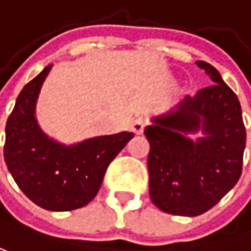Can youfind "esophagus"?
<instances>
[{"label": "esophagus", "mask_w": 251, "mask_h": 251, "mask_svg": "<svg viewBox=\"0 0 251 251\" xmlns=\"http://www.w3.org/2000/svg\"><path fill=\"white\" fill-rule=\"evenodd\" d=\"M144 127H146V120H143V118H135L131 123V131L134 134H143Z\"/></svg>", "instance_id": "obj_1"}]
</instances>
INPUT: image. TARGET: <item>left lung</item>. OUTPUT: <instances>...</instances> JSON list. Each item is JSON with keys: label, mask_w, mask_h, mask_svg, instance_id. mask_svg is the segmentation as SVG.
I'll return each mask as SVG.
<instances>
[{"label": "left lung", "mask_w": 251, "mask_h": 251, "mask_svg": "<svg viewBox=\"0 0 251 251\" xmlns=\"http://www.w3.org/2000/svg\"><path fill=\"white\" fill-rule=\"evenodd\" d=\"M196 64L213 84L151 117L144 128L150 199L161 211L187 217L206 213L236 186L246 149L237 96L213 65Z\"/></svg>", "instance_id": "8db88e82"}]
</instances>
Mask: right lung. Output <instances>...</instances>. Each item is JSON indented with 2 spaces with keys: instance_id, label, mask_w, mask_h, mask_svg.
I'll list each match as a JSON object with an SVG mask.
<instances>
[{
  "instance_id": "obj_1",
  "label": "right lung",
  "mask_w": 251,
  "mask_h": 251,
  "mask_svg": "<svg viewBox=\"0 0 251 251\" xmlns=\"http://www.w3.org/2000/svg\"><path fill=\"white\" fill-rule=\"evenodd\" d=\"M51 68L45 67L20 93L5 127L4 158L32 203L50 211H70L97 196L108 164L134 134L121 131L74 144L45 134L37 120V102Z\"/></svg>"
}]
</instances>
